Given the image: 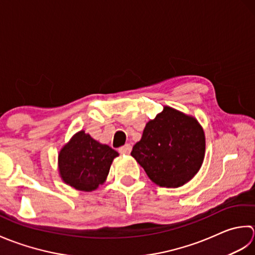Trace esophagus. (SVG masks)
<instances>
[{"label": "esophagus", "mask_w": 255, "mask_h": 255, "mask_svg": "<svg viewBox=\"0 0 255 255\" xmlns=\"http://www.w3.org/2000/svg\"><path fill=\"white\" fill-rule=\"evenodd\" d=\"M132 150V146L131 144H126L124 146H121L120 148H119V152H120V154H123V155H128L131 153Z\"/></svg>", "instance_id": "esophagus-1"}]
</instances>
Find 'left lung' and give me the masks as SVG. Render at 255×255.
Listing matches in <instances>:
<instances>
[{"instance_id":"left-lung-1","label":"left lung","mask_w":255,"mask_h":255,"mask_svg":"<svg viewBox=\"0 0 255 255\" xmlns=\"http://www.w3.org/2000/svg\"><path fill=\"white\" fill-rule=\"evenodd\" d=\"M204 128L193 116L165 106L149 120L132 156L160 187L177 188L195 177L204 163Z\"/></svg>"}]
</instances>
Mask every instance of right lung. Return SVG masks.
<instances>
[{
	"label": "right lung",
	"instance_id": "1",
	"mask_svg": "<svg viewBox=\"0 0 255 255\" xmlns=\"http://www.w3.org/2000/svg\"><path fill=\"white\" fill-rule=\"evenodd\" d=\"M118 156L117 150L81 129L60 148L58 173L65 184L89 193L105 184L113 159Z\"/></svg>",
	"mask_w": 255,
	"mask_h": 255
}]
</instances>
